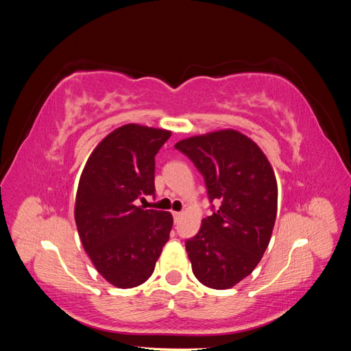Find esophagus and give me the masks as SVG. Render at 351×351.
<instances>
[{
	"label": "esophagus",
	"instance_id": "1",
	"mask_svg": "<svg viewBox=\"0 0 351 351\" xmlns=\"http://www.w3.org/2000/svg\"><path fill=\"white\" fill-rule=\"evenodd\" d=\"M182 215H183L182 212H173V217H174V221H176V222H177L180 218H182Z\"/></svg>",
	"mask_w": 351,
	"mask_h": 351
}]
</instances>
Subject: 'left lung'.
<instances>
[{"label": "left lung", "instance_id": "8db88e82", "mask_svg": "<svg viewBox=\"0 0 351 351\" xmlns=\"http://www.w3.org/2000/svg\"><path fill=\"white\" fill-rule=\"evenodd\" d=\"M176 147L204 176L214 214L186 241L195 277L226 290L246 278L267 250L277 217L278 187L261 147L236 130L180 141Z\"/></svg>", "mask_w": 351, "mask_h": 351}]
</instances>
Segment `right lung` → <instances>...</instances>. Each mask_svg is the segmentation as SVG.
I'll use <instances>...</instances> for the list:
<instances>
[{"label":"right lung","instance_id":"1","mask_svg":"<svg viewBox=\"0 0 351 351\" xmlns=\"http://www.w3.org/2000/svg\"><path fill=\"white\" fill-rule=\"evenodd\" d=\"M169 136L125 124L95 147L83 168L74 208L79 236L95 268L119 289L151 277L173 228L169 212L134 205L155 196V155Z\"/></svg>","mask_w":351,"mask_h":351}]
</instances>
